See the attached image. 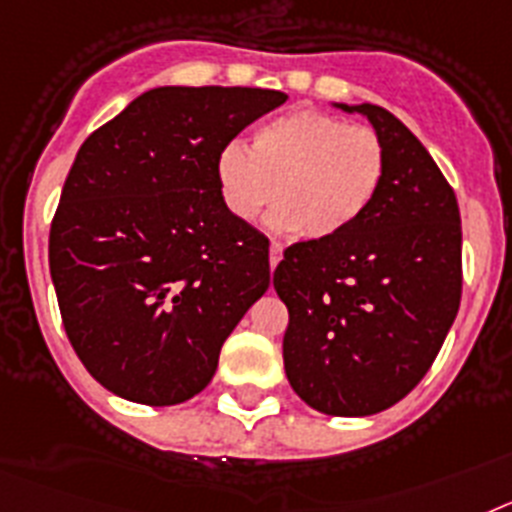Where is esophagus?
Returning a JSON list of instances; mask_svg holds the SVG:
<instances>
[{
  "instance_id": "obj_1",
  "label": "esophagus",
  "mask_w": 512,
  "mask_h": 512,
  "mask_svg": "<svg viewBox=\"0 0 512 512\" xmlns=\"http://www.w3.org/2000/svg\"><path fill=\"white\" fill-rule=\"evenodd\" d=\"M283 260V244L281 242H270V268L275 270V265Z\"/></svg>"
}]
</instances>
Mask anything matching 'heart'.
I'll use <instances>...</instances> for the list:
<instances>
[{"label":"heart","mask_w":512,"mask_h":512,"mask_svg":"<svg viewBox=\"0 0 512 512\" xmlns=\"http://www.w3.org/2000/svg\"><path fill=\"white\" fill-rule=\"evenodd\" d=\"M384 172L379 133L311 108L275 115L257 128L250 149L226 144L216 159L231 216L257 219L275 198V229L314 242L353 229L376 201Z\"/></svg>","instance_id":"b5f03b06"}]
</instances>
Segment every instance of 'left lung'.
<instances>
[{"mask_svg": "<svg viewBox=\"0 0 512 512\" xmlns=\"http://www.w3.org/2000/svg\"><path fill=\"white\" fill-rule=\"evenodd\" d=\"M384 141L376 201L353 229L286 247L273 286L288 309L283 363L293 391L335 417L376 415L433 366L461 304V216L428 149L379 105Z\"/></svg>", "mask_w": 512, "mask_h": 512, "instance_id": "8db88e82", "label": "left lung"}]
</instances>
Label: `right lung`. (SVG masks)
<instances>
[{"mask_svg": "<svg viewBox=\"0 0 512 512\" xmlns=\"http://www.w3.org/2000/svg\"><path fill=\"white\" fill-rule=\"evenodd\" d=\"M286 100L260 87H157L79 146L48 262L71 348L118 397H195L268 291L270 242L224 206L216 159Z\"/></svg>", "mask_w": 512, "mask_h": 512, "instance_id": "right-lung-1", "label": "right lung"}]
</instances>
